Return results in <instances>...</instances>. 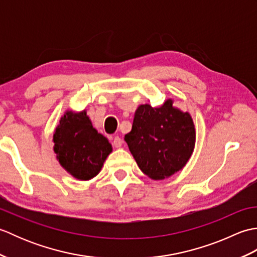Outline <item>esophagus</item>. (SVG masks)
<instances>
[{
    "label": "esophagus",
    "instance_id": "obj_1",
    "mask_svg": "<svg viewBox=\"0 0 257 257\" xmlns=\"http://www.w3.org/2000/svg\"><path fill=\"white\" fill-rule=\"evenodd\" d=\"M112 145L113 147H116V148H119V147H121L122 145V139L119 137H114L112 140Z\"/></svg>",
    "mask_w": 257,
    "mask_h": 257
}]
</instances>
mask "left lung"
<instances>
[{"mask_svg": "<svg viewBox=\"0 0 257 257\" xmlns=\"http://www.w3.org/2000/svg\"><path fill=\"white\" fill-rule=\"evenodd\" d=\"M124 140L141 171L151 179H165L181 170L192 155L194 124L188 112L172 106V100L160 108L141 105Z\"/></svg>", "mask_w": 257, "mask_h": 257, "instance_id": "left-lung-1", "label": "left lung"}]
</instances>
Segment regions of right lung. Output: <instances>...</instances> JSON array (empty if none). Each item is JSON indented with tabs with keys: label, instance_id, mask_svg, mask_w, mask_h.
Wrapping results in <instances>:
<instances>
[{
	"label": "right lung",
	"instance_id": "right-lung-1",
	"mask_svg": "<svg viewBox=\"0 0 257 257\" xmlns=\"http://www.w3.org/2000/svg\"><path fill=\"white\" fill-rule=\"evenodd\" d=\"M53 140L59 163L79 180L96 177L111 152V145L92 127L86 111L65 113Z\"/></svg>",
	"mask_w": 257,
	"mask_h": 257
}]
</instances>
